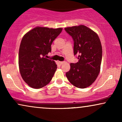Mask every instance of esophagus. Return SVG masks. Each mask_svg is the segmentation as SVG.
I'll return each instance as SVG.
<instances>
[{
  "label": "esophagus",
  "mask_w": 122,
  "mask_h": 122,
  "mask_svg": "<svg viewBox=\"0 0 122 122\" xmlns=\"http://www.w3.org/2000/svg\"><path fill=\"white\" fill-rule=\"evenodd\" d=\"M59 64H60V65H62L63 63H64V61H59Z\"/></svg>",
  "instance_id": "1"
}]
</instances>
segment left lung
I'll use <instances>...</instances> for the list:
<instances>
[{
    "mask_svg": "<svg viewBox=\"0 0 122 122\" xmlns=\"http://www.w3.org/2000/svg\"><path fill=\"white\" fill-rule=\"evenodd\" d=\"M65 30L74 41V54L78 55V61L71 63V69L66 73V76L76 87H88L96 81L101 70V41L96 32L83 25L66 28Z\"/></svg>",
    "mask_w": 122,
    "mask_h": 122,
    "instance_id": "left-lung-1",
    "label": "left lung"
}]
</instances>
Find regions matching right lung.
Here are the masks:
<instances>
[{
	"label": "right lung",
	"mask_w": 122,
	"mask_h": 122,
	"mask_svg": "<svg viewBox=\"0 0 122 122\" xmlns=\"http://www.w3.org/2000/svg\"><path fill=\"white\" fill-rule=\"evenodd\" d=\"M62 29L36 26L23 36L19 51V71L23 79L30 87L43 88L52 79L57 65L46 56Z\"/></svg>",
	"instance_id": "right-lung-1"
}]
</instances>
